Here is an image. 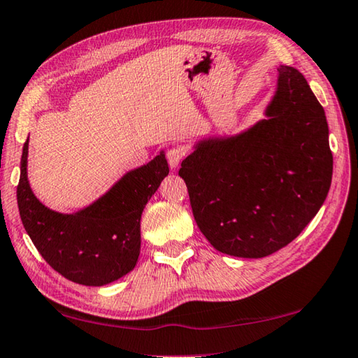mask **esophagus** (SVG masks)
Segmentation results:
<instances>
[{
  "instance_id": "esophagus-1",
  "label": "esophagus",
  "mask_w": 358,
  "mask_h": 358,
  "mask_svg": "<svg viewBox=\"0 0 358 358\" xmlns=\"http://www.w3.org/2000/svg\"><path fill=\"white\" fill-rule=\"evenodd\" d=\"M166 157H167V161H169V166H171L172 169H177L180 162L183 161V158L186 157V150L181 145H172L167 150Z\"/></svg>"
}]
</instances>
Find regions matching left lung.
Returning <instances> with one entry per match:
<instances>
[{
  "mask_svg": "<svg viewBox=\"0 0 358 358\" xmlns=\"http://www.w3.org/2000/svg\"><path fill=\"white\" fill-rule=\"evenodd\" d=\"M266 114L236 138L201 142L178 172L200 231L227 255L283 249L316 216L332 181L326 114L297 69H278Z\"/></svg>",
  "mask_w": 358,
  "mask_h": 358,
  "instance_id": "8db88e82",
  "label": "left lung"
}]
</instances>
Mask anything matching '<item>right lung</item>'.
Segmentation results:
<instances>
[{
	"label": "right lung",
	"mask_w": 358,
	"mask_h": 358,
	"mask_svg": "<svg viewBox=\"0 0 358 358\" xmlns=\"http://www.w3.org/2000/svg\"><path fill=\"white\" fill-rule=\"evenodd\" d=\"M23 145L18 211L26 233L51 268L69 280L101 287L131 271L141 249V214L169 173L164 155L128 172L106 196L76 214H59L38 201L26 177Z\"/></svg>",
	"instance_id": "add662e5"
}]
</instances>
